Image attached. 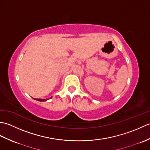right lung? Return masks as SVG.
<instances>
[{
    "label": "right lung",
    "instance_id": "add662e5",
    "mask_svg": "<svg viewBox=\"0 0 150 150\" xmlns=\"http://www.w3.org/2000/svg\"><path fill=\"white\" fill-rule=\"evenodd\" d=\"M52 98V97H51ZM50 98H46V99H42V98H34V99H35L36 100H38V101H40V102H43V101H46L47 100L50 99Z\"/></svg>",
    "mask_w": 150,
    "mask_h": 150
}]
</instances>
